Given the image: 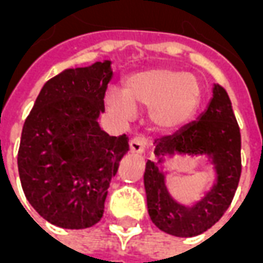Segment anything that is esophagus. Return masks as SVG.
<instances>
[{"label":"esophagus","instance_id":"1","mask_svg":"<svg viewBox=\"0 0 263 263\" xmlns=\"http://www.w3.org/2000/svg\"><path fill=\"white\" fill-rule=\"evenodd\" d=\"M146 145H148V139L143 137H137L131 139V142H129V151H131L132 154H142L145 148H146Z\"/></svg>","mask_w":263,"mask_h":263}]
</instances>
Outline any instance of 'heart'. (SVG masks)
Masks as SVG:
<instances>
[{
	"label": "heart",
	"instance_id": "obj_1",
	"mask_svg": "<svg viewBox=\"0 0 263 263\" xmlns=\"http://www.w3.org/2000/svg\"><path fill=\"white\" fill-rule=\"evenodd\" d=\"M201 90L190 73L151 69L129 76L125 92L109 88L105 103L122 120L135 115V104L149 107V120L158 129H173L186 124L197 111Z\"/></svg>",
	"mask_w": 263,
	"mask_h": 263
}]
</instances>
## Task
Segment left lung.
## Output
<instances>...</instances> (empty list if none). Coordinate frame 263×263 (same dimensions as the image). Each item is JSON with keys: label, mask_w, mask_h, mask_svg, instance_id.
Wrapping results in <instances>:
<instances>
[{"label": "left lung", "mask_w": 263, "mask_h": 263, "mask_svg": "<svg viewBox=\"0 0 263 263\" xmlns=\"http://www.w3.org/2000/svg\"><path fill=\"white\" fill-rule=\"evenodd\" d=\"M156 160H148L143 175L151 220L175 237H196L207 231L230 207L241 176V134L227 91L214 84L209 107L197 120L173 135L155 141ZM205 154L216 171V180L193 206L177 203L165 187L161 163L166 156Z\"/></svg>", "instance_id": "left-lung-1"}]
</instances>
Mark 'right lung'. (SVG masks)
Masks as SVG:
<instances>
[{"label": "right lung", "instance_id": "obj_1", "mask_svg": "<svg viewBox=\"0 0 263 263\" xmlns=\"http://www.w3.org/2000/svg\"><path fill=\"white\" fill-rule=\"evenodd\" d=\"M111 79L109 60L63 70L45 83L22 128V190L37 214L60 228L101 220L109 182L129 149L125 134L109 137L98 124Z\"/></svg>", "mask_w": 263, "mask_h": 263}]
</instances>
